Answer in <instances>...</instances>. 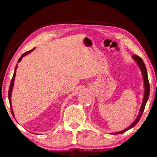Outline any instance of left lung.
<instances>
[{
    "instance_id": "obj_1",
    "label": "left lung",
    "mask_w": 157,
    "mask_h": 157,
    "mask_svg": "<svg viewBox=\"0 0 157 157\" xmlns=\"http://www.w3.org/2000/svg\"><path fill=\"white\" fill-rule=\"evenodd\" d=\"M132 59L134 60V61L137 63V65L140 68V71H141V74H142V77H143V80H144V97H143V100H142V104L141 105V108L140 110H139V113L137 117L136 118V119L134 120V122L131 124V125L127 127L125 129L121 131V132H114V133H111V134H122V133L126 132L130 128H132L136 125V124L138 123L139 120H140V118L142 115V113L144 112V110L146 104H147L148 98H149V92H150V86H149V79H148V75H147V68H146L145 64L144 63V61H142V59H141L140 57L138 56L134 55L132 56Z\"/></svg>"
}]
</instances>
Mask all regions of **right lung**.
Instances as JSON below:
<instances>
[{
	"instance_id": "add662e5",
	"label": "right lung",
	"mask_w": 157,
	"mask_h": 157,
	"mask_svg": "<svg viewBox=\"0 0 157 157\" xmlns=\"http://www.w3.org/2000/svg\"><path fill=\"white\" fill-rule=\"evenodd\" d=\"M34 49H35V48H33V49H31V51H26V52L23 53L22 55H21V56L20 57V59H18V62L19 63L21 60H22V59L24 56H25L29 54L30 53H31L32 51H33ZM17 68H18V64H17L16 68H15V70H14V73H13V78L11 79V82H10V87H9V90H8V100H9V103H10V110H11V113H12V115L13 117H15L14 116V113H13V108H12V105H11V94H12V91H13V85H14V80H15V77H16V69Z\"/></svg>"
}]
</instances>
